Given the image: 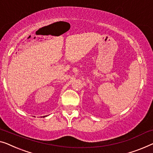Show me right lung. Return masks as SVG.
Instances as JSON below:
<instances>
[{"label":"right lung","mask_w":153,"mask_h":153,"mask_svg":"<svg viewBox=\"0 0 153 153\" xmlns=\"http://www.w3.org/2000/svg\"><path fill=\"white\" fill-rule=\"evenodd\" d=\"M44 117H45V116H44Z\"/></svg>","instance_id":"add662e5"}]
</instances>
